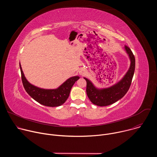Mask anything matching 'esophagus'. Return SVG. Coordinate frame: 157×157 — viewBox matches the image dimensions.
Here are the masks:
<instances>
[{"mask_svg": "<svg viewBox=\"0 0 157 157\" xmlns=\"http://www.w3.org/2000/svg\"><path fill=\"white\" fill-rule=\"evenodd\" d=\"M84 73H85V70H84V69L81 70V75H84Z\"/></svg>", "mask_w": 157, "mask_h": 157, "instance_id": "34e87169", "label": "esophagus"}]
</instances>
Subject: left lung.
<instances>
[{"instance_id": "obj_1", "label": "left lung", "mask_w": 157, "mask_h": 157, "mask_svg": "<svg viewBox=\"0 0 157 157\" xmlns=\"http://www.w3.org/2000/svg\"><path fill=\"white\" fill-rule=\"evenodd\" d=\"M124 48L130 58V65L126 74L117 83L107 88L98 89L90 80L84 78L87 82V97L94 104L98 106H107L113 104L122 98L129 89L135 71L136 59L132 52L127 46L125 45Z\"/></svg>"}]
</instances>
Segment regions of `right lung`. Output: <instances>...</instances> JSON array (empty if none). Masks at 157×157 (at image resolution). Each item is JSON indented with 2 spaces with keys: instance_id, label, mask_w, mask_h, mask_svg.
I'll return each mask as SVG.
<instances>
[{
  "instance_id": "obj_1",
  "label": "right lung",
  "mask_w": 157,
  "mask_h": 157,
  "mask_svg": "<svg viewBox=\"0 0 157 157\" xmlns=\"http://www.w3.org/2000/svg\"><path fill=\"white\" fill-rule=\"evenodd\" d=\"M21 81L26 92L38 103L48 107H57L64 104L70 96L71 89L76 81L78 76L71 77L64 82L58 88L46 89L38 87L30 84L24 76L20 63Z\"/></svg>"
}]
</instances>
